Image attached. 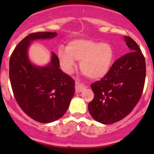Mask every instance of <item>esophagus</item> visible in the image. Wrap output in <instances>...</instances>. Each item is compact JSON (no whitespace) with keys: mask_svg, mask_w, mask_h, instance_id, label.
Segmentation results:
<instances>
[{"mask_svg":"<svg viewBox=\"0 0 154 154\" xmlns=\"http://www.w3.org/2000/svg\"><path fill=\"white\" fill-rule=\"evenodd\" d=\"M84 89H85V86H83V84L80 83L78 81L76 82V84H75V91H76V93L81 92V91H83Z\"/></svg>","mask_w":154,"mask_h":154,"instance_id":"34e87169","label":"esophagus"}]
</instances>
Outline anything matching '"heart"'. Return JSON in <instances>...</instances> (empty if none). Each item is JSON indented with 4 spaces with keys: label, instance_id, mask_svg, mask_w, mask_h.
I'll return each instance as SVG.
<instances>
[{
    "label": "heart",
    "instance_id": "obj_1",
    "mask_svg": "<svg viewBox=\"0 0 154 154\" xmlns=\"http://www.w3.org/2000/svg\"><path fill=\"white\" fill-rule=\"evenodd\" d=\"M59 60L66 71H70L74 60H80L82 72L91 79H100L109 72L114 57L109 44L88 38H76L68 42L66 49L60 48L57 52Z\"/></svg>",
    "mask_w": 154,
    "mask_h": 154
}]
</instances>
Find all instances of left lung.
<instances>
[{"mask_svg":"<svg viewBox=\"0 0 154 154\" xmlns=\"http://www.w3.org/2000/svg\"><path fill=\"white\" fill-rule=\"evenodd\" d=\"M130 52L118 59L100 80L91 84L94 99L88 103L91 117L100 123L111 125L128 116L143 92L146 63L137 43L125 36Z\"/></svg>","mask_w":154,"mask_h":154,"instance_id":"1","label":"left lung"}]
</instances>
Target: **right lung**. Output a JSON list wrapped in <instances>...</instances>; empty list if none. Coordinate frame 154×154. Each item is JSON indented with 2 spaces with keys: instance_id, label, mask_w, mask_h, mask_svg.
Returning a JSON list of instances; mask_svg holds the SVG:
<instances>
[{
  "instance_id": "right-lung-1",
  "label": "right lung",
  "mask_w": 154,
  "mask_h": 154,
  "mask_svg": "<svg viewBox=\"0 0 154 154\" xmlns=\"http://www.w3.org/2000/svg\"><path fill=\"white\" fill-rule=\"evenodd\" d=\"M54 32H32L23 38L10 59V80L14 97L21 109L33 120L51 123L67 111L74 94V80L60 68V60L52 53L45 67L29 63L27 48L31 41L51 38Z\"/></svg>"
}]
</instances>
